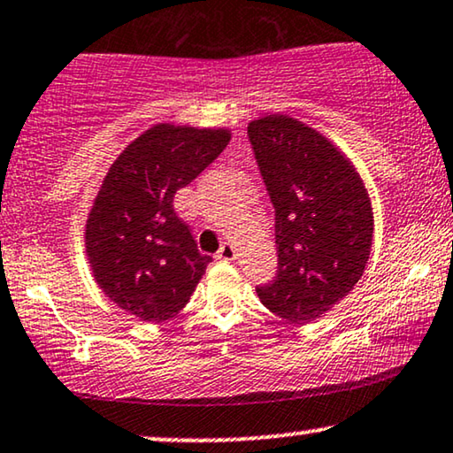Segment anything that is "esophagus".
I'll list each match as a JSON object with an SVG mask.
<instances>
[{
	"instance_id": "34e87169",
	"label": "esophagus",
	"mask_w": 453,
	"mask_h": 453,
	"mask_svg": "<svg viewBox=\"0 0 453 453\" xmlns=\"http://www.w3.org/2000/svg\"><path fill=\"white\" fill-rule=\"evenodd\" d=\"M234 257H236V249L230 242H223L221 249L217 250V259L221 261H234Z\"/></svg>"
}]
</instances>
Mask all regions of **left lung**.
<instances>
[{"label":"left lung","instance_id":"left-lung-1","mask_svg":"<svg viewBox=\"0 0 453 453\" xmlns=\"http://www.w3.org/2000/svg\"><path fill=\"white\" fill-rule=\"evenodd\" d=\"M249 140L276 209L278 273L257 295L286 322H313L362 278L374 234L370 196L351 160L296 119H257Z\"/></svg>","mask_w":453,"mask_h":453}]
</instances>
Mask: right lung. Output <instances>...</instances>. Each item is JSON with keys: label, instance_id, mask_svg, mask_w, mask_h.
Segmentation results:
<instances>
[{"label": "right lung", "instance_id": "right-lung-1", "mask_svg": "<svg viewBox=\"0 0 453 453\" xmlns=\"http://www.w3.org/2000/svg\"><path fill=\"white\" fill-rule=\"evenodd\" d=\"M230 137L227 129L154 125L119 154L102 181L85 226V253L102 293L142 322L177 316L207 272L211 257L177 217L173 196Z\"/></svg>", "mask_w": 453, "mask_h": 453}]
</instances>
